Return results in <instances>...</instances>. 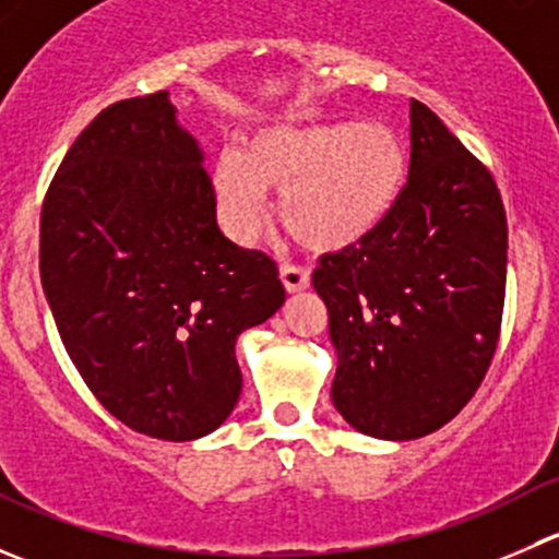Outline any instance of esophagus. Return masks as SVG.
I'll return each mask as SVG.
<instances>
[{"label": "esophagus", "mask_w": 559, "mask_h": 559, "mask_svg": "<svg viewBox=\"0 0 559 559\" xmlns=\"http://www.w3.org/2000/svg\"><path fill=\"white\" fill-rule=\"evenodd\" d=\"M281 284L289 295H297V292H306L311 286V275H308L306 267H297V264H281Z\"/></svg>", "instance_id": "1"}]
</instances>
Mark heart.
I'll return each instance as SVG.
<instances>
[{"label": "heart", "instance_id": "1", "mask_svg": "<svg viewBox=\"0 0 559 559\" xmlns=\"http://www.w3.org/2000/svg\"><path fill=\"white\" fill-rule=\"evenodd\" d=\"M405 180V148L381 121L275 123L211 170L224 229L253 243L267 218L270 191H284L281 218L313 251L362 243L386 222Z\"/></svg>", "mask_w": 559, "mask_h": 559}]
</instances>
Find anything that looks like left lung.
I'll list each match as a JSON object with an SVG mask.
<instances>
[{"instance_id": "8db88e82", "label": "left lung", "mask_w": 559, "mask_h": 559, "mask_svg": "<svg viewBox=\"0 0 559 559\" xmlns=\"http://www.w3.org/2000/svg\"><path fill=\"white\" fill-rule=\"evenodd\" d=\"M506 251L492 175L411 99L397 205L362 243L324 253L313 273L337 354L332 403L354 430L414 441L460 414L498 346Z\"/></svg>"}]
</instances>
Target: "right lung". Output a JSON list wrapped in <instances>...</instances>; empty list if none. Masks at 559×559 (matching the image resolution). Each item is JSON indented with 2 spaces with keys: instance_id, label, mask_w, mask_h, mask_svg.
<instances>
[{
  "instance_id": "add662e5",
  "label": "right lung",
  "mask_w": 559,
  "mask_h": 559,
  "mask_svg": "<svg viewBox=\"0 0 559 559\" xmlns=\"http://www.w3.org/2000/svg\"><path fill=\"white\" fill-rule=\"evenodd\" d=\"M170 92L105 107L72 143L39 218V278L94 397L134 432L194 441L238 405L240 332L278 311L275 262L216 224Z\"/></svg>"
}]
</instances>
